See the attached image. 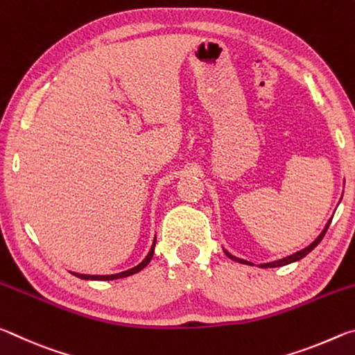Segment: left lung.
I'll return each instance as SVG.
<instances>
[{
    "label": "left lung",
    "mask_w": 355,
    "mask_h": 355,
    "mask_svg": "<svg viewBox=\"0 0 355 355\" xmlns=\"http://www.w3.org/2000/svg\"><path fill=\"white\" fill-rule=\"evenodd\" d=\"M330 222L332 220H329L327 222V225H326V228H324L322 230V233L320 236H318L313 243H311L309 248H305V249H302V250H299V252H296V254H293V255H290V257H286V258H282V260H279V261H272V263H266V264H260L261 268H279V266H285V264H290V263H293V261H297V260H300V258H304L305 255L309 254V252H311L313 250L318 244L321 243V239L324 238V235H326V232H327V228H329V225H330ZM225 252V255L228 257V258H232V260H235V261H239V263H248V264H252V263H249V261H245V260H241V258H236V257H233L232 254H228L227 250H224Z\"/></svg>",
    "instance_id": "left-lung-1"
}]
</instances>
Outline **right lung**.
I'll list each match as a JSON object with an SVG mask.
<instances>
[{
  "label": "right lung",
  "mask_w": 355,
  "mask_h": 355,
  "mask_svg": "<svg viewBox=\"0 0 355 355\" xmlns=\"http://www.w3.org/2000/svg\"><path fill=\"white\" fill-rule=\"evenodd\" d=\"M155 241H156V238H155ZM153 252H155V243H153V245H152V249H150L148 255H147L146 258H144V260H142L139 264H137V266L128 269V271L119 272V274H112V275H84V274H78V272H71V274L76 275V277H80V279H84V280H114V279H123V277H128V275H133V274H136V272H139L141 269L146 268L147 264H148V261L152 260Z\"/></svg>",
  "instance_id": "1"
}]
</instances>
